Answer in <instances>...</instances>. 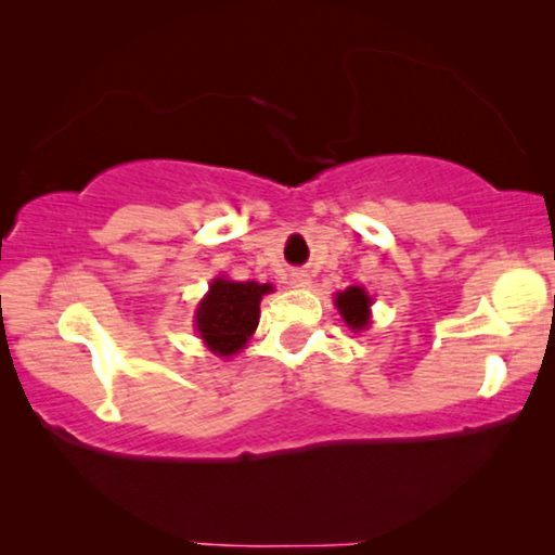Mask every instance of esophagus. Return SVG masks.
Instances as JSON below:
<instances>
[{"instance_id": "1", "label": "esophagus", "mask_w": 555, "mask_h": 555, "mask_svg": "<svg viewBox=\"0 0 555 555\" xmlns=\"http://www.w3.org/2000/svg\"><path fill=\"white\" fill-rule=\"evenodd\" d=\"M288 284H292V286H309L311 279H309V274H304V271H292V276H288Z\"/></svg>"}]
</instances>
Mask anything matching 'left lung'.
I'll return each instance as SVG.
<instances>
[{
  "label": "left lung",
  "instance_id": "8db88e82",
  "mask_svg": "<svg viewBox=\"0 0 555 555\" xmlns=\"http://www.w3.org/2000/svg\"><path fill=\"white\" fill-rule=\"evenodd\" d=\"M336 306H338V311H341L344 321L351 328L359 331L363 326H369V306H371V299H369V294L363 292V288L349 286V288H346V292L336 294Z\"/></svg>",
  "mask_w": 555,
  "mask_h": 555
}]
</instances>
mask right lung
I'll return each mask as SVG.
<instances>
[{"label":"right lung","instance_id":"add662e5","mask_svg":"<svg viewBox=\"0 0 555 555\" xmlns=\"http://www.w3.org/2000/svg\"><path fill=\"white\" fill-rule=\"evenodd\" d=\"M269 292L271 284L256 281H214L196 311V328L204 344L217 357H231L244 349L254 328L259 326L261 296Z\"/></svg>","mask_w":555,"mask_h":555}]
</instances>
